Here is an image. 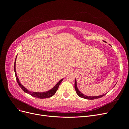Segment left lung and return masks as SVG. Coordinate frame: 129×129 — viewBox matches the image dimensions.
I'll list each match as a JSON object with an SVG mask.
<instances>
[{
    "instance_id": "obj_1",
    "label": "left lung",
    "mask_w": 129,
    "mask_h": 129,
    "mask_svg": "<svg viewBox=\"0 0 129 129\" xmlns=\"http://www.w3.org/2000/svg\"><path fill=\"white\" fill-rule=\"evenodd\" d=\"M75 89L76 90V92L77 93V94L78 95V96H80V97H82V98H83L85 99H88V100H95V99H99L102 97L103 96H104L105 94L102 95H100V96H88L85 95L84 94H83L81 92H80L79 91V90L78 89L77 87V84H76V80L75 79Z\"/></svg>"
}]
</instances>
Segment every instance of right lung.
<instances>
[{"label":"right lung","instance_id":"obj_1","mask_svg":"<svg viewBox=\"0 0 129 129\" xmlns=\"http://www.w3.org/2000/svg\"><path fill=\"white\" fill-rule=\"evenodd\" d=\"M16 58H17V57H16ZM15 61H16V58H15V60L14 62V72H15V77H16V80L17 81V82H18L19 85L20 87V88H21V89L23 91L27 93H28V94L30 95L31 96H32L34 97H37V98L41 99L49 98V97H52L54 94H55L56 91L57 90L58 87H59V85H60V83H61V82L62 81V80H63V79L58 81V83L55 85V86H54L52 89H51L50 90H49L48 91H46V92H38L30 91L28 90L27 89H26L24 86H23V85L20 83V81H19V80L18 79V77L17 76V73H16V70H15Z\"/></svg>","mask_w":129,"mask_h":129}]
</instances>
